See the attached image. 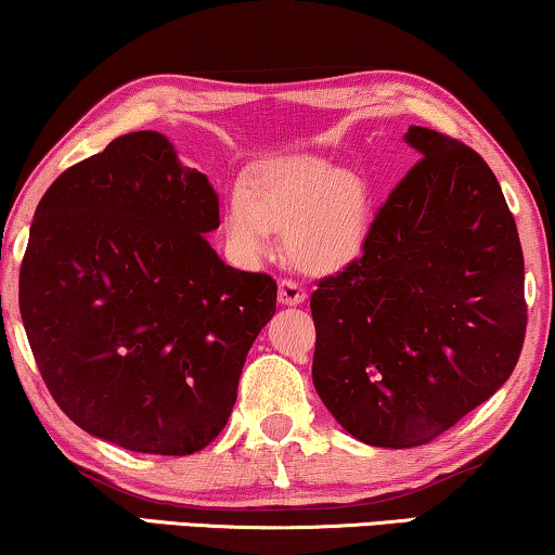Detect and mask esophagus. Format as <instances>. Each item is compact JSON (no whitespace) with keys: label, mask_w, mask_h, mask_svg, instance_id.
<instances>
[{"label":"esophagus","mask_w":555,"mask_h":555,"mask_svg":"<svg viewBox=\"0 0 555 555\" xmlns=\"http://www.w3.org/2000/svg\"><path fill=\"white\" fill-rule=\"evenodd\" d=\"M306 298H308V293L302 291V287L295 283V280H280L278 300L283 302V306H300V302Z\"/></svg>","instance_id":"esophagus-1"}]
</instances>
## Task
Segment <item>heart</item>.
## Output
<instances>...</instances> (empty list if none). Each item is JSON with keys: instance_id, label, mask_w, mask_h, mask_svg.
<instances>
[{"instance_id": "1", "label": "heart", "mask_w": 555, "mask_h": 555, "mask_svg": "<svg viewBox=\"0 0 555 555\" xmlns=\"http://www.w3.org/2000/svg\"><path fill=\"white\" fill-rule=\"evenodd\" d=\"M371 230V184L361 171L315 156L264 164L253 184H234L224 196L227 247L247 268L262 264L285 232V253L295 268L325 275L361 253Z\"/></svg>"}]
</instances>
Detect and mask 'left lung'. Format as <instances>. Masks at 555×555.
<instances>
[{
    "mask_svg": "<svg viewBox=\"0 0 555 555\" xmlns=\"http://www.w3.org/2000/svg\"><path fill=\"white\" fill-rule=\"evenodd\" d=\"M422 154L376 211L363 255L310 295L313 384L348 435L420 447L488 401L526 340V264L495 173L409 126Z\"/></svg>",
    "mask_w": 555,
    "mask_h": 555,
    "instance_id": "1",
    "label": "left lung"
}]
</instances>
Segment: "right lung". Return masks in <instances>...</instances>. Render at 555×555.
<instances>
[{
	"instance_id": "1",
	"label": "right lung",
	"mask_w": 555,
	"mask_h": 555,
	"mask_svg": "<svg viewBox=\"0 0 555 555\" xmlns=\"http://www.w3.org/2000/svg\"><path fill=\"white\" fill-rule=\"evenodd\" d=\"M219 196L156 131L118 135L37 204L20 313L57 406L124 450L194 454L230 420L278 283L219 260Z\"/></svg>"
}]
</instances>
